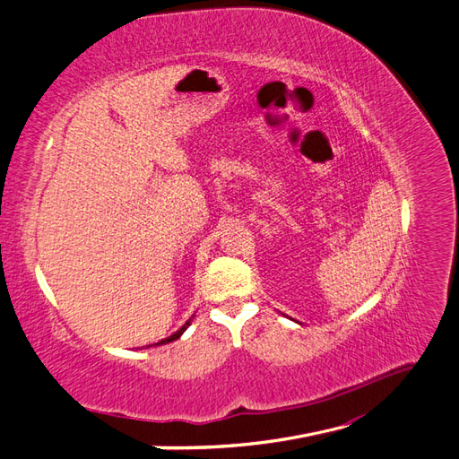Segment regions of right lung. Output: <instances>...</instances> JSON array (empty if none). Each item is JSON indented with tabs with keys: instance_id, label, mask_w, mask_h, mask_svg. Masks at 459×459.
<instances>
[{
	"instance_id": "obj_1",
	"label": "right lung",
	"mask_w": 459,
	"mask_h": 459,
	"mask_svg": "<svg viewBox=\"0 0 459 459\" xmlns=\"http://www.w3.org/2000/svg\"><path fill=\"white\" fill-rule=\"evenodd\" d=\"M190 322H192V318L190 320H187L182 327H180V330L178 332H176V333H172L170 337H167V339H160V342L159 343H155V345H167V343H170V342H176V339H178L186 330H187V325H190Z\"/></svg>"
}]
</instances>
